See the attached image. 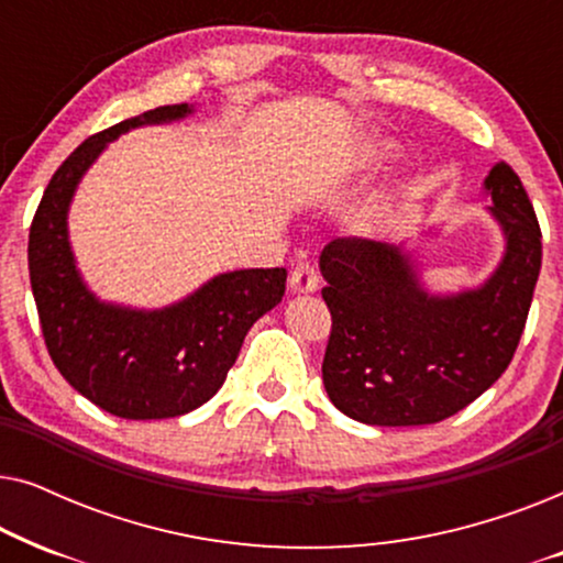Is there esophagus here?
<instances>
[{"label":"esophagus","instance_id":"obj_1","mask_svg":"<svg viewBox=\"0 0 563 563\" xmlns=\"http://www.w3.org/2000/svg\"><path fill=\"white\" fill-rule=\"evenodd\" d=\"M320 287V274L314 272V266L307 264V261H299V264L291 268L289 274V289L295 295H312Z\"/></svg>","mask_w":563,"mask_h":563}]
</instances>
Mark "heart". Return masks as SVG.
Masks as SVG:
<instances>
[{
	"mask_svg": "<svg viewBox=\"0 0 563 563\" xmlns=\"http://www.w3.org/2000/svg\"><path fill=\"white\" fill-rule=\"evenodd\" d=\"M379 158H382L379 151H376V153L372 151L366 156L368 164H374V161H379ZM391 214H395V199L382 195V197L372 199V202H368L364 210L358 212V218H356V222H353V228H356V233H361V235H374V233H379L384 225H387Z\"/></svg>",
	"mask_w": 563,
	"mask_h": 563,
	"instance_id": "obj_1",
	"label": "heart"
}]
</instances>
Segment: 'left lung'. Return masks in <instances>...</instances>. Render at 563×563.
<instances>
[{"label": "left lung", "instance_id": "8db88e82", "mask_svg": "<svg viewBox=\"0 0 563 563\" xmlns=\"http://www.w3.org/2000/svg\"><path fill=\"white\" fill-rule=\"evenodd\" d=\"M505 253L479 287L433 295L407 243L338 238L320 253L333 330L322 384L366 426H433L495 384L518 349L541 272V228L505 161L484 179Z\"/></svg>", "mask_w": 563, "mask_h": 563}]
</instances>
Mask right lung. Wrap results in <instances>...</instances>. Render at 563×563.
I'll return each mask as SVG.
<instances>
[{
  "instance_id": "obj_1",
  "label": "right lung",
  "mask_w": 563,
  "mask_h": 563,
  "mask_svg": "<svg viewBox=\"0 0 563 563\" xmlns=\"http://www.w3.org/2000/svg\"><path fill=\"white\" fill-rule=\"evenodd\" d=\"M191 112L195 104L156 107L87 137L53 174L30 225V287L53 364L89 402L125 420L179 418L205 405L253 322L287 289V268H238L179 302L141 310L104 302L84 282L68 241V207L84 174L128 130Z\"/></svg>"
}]
</instances>
